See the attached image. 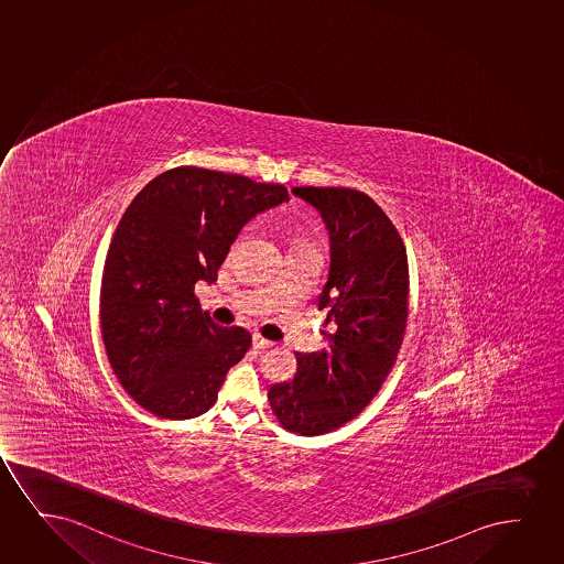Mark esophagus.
<instances>
[{"label":"esophagus","mask_w":564,"mask_h":564,"mask_svg":"<svg viewBox=\"0 0 564 564\" xmlns=\"http://www.w3.org/2000/svg\"><path fill=\"white\" fill-rule=\"evenodd\" d=\"M251 345H253V349L257 350H267L274 347V343L269 341V339H264V337L259 336V334H253V337H251Z\"/></svg>","instance_id":"1"}]
</instances>
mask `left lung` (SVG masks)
<instances>
[{
    "instance_id": "8db88e82",
    "label": "left lung",
    "mask_w": 564,
    "mask_h": 564,
    "mask_svg": "<svg viewBox=\"0 0 564 564\" xmlns=\"http://www.w3.org/2000/svg\"><path fill=\"white\" fill-rule=\"evenodd\" d=\"M328 228V347L301 355L292 381L269 389L282 427L324 435L357 417L397 362L408 322V257L399 230L368 194L337 186H295Z\"/></svg>"
}]
</instances>
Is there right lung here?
<instances>
[{
    "mask_svg": "<svg viewBox=\"0 0 564 564\" xmlns=\"http://www.w3.org/2000/svg\"><path fill=\"white\" fill-rule=\"evenodd\" d=\"M288 200L285 186L183 165L129 204L102 271L100 329L116 378L150 414L191 420L214 406L251 336L202 313L194 284H214L243 225Z\"/></svg>",
    "mask_w": 564,
    "mask_h": 564,
    "instance_id": "right-lung-1",
    "label": "right lung"
}]
</instances>
